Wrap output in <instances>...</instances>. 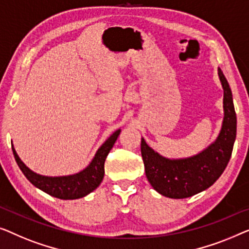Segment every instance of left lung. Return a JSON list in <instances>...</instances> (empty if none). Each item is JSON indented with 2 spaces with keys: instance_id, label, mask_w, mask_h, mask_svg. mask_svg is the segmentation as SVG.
<instances>
[{
  "instance_id": "1",
  "label": "left lung",
  "mask_w": 249,
  "mask_h": 249,
  "mask_svg": "<svg viewBox=\"0 0 249 249\" xmlns=\"http://www.w3.org/2000/svg\"><path fill=\"white\" fill-rule=\"evenodd\" d=\"M218 75L223 89L225 116L218 138L208 148L188 158L169 159L150 148L144 139L141 140L146 178L161 195L186 198L201 193L215 183L229 162L236 140L237 117L229 83L220 68Z\"/></svg>"
}]
</instances>
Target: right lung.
Instances as JSON below:
<instances>
[{
  "instance_id": "add662e5",
  "label": "right lung",
  "mask_w": 249,
  "mask_h": 249,
  "mask_svg": "<svg viewBox=\"0 0 249 249\" xmlns=\"http://www.w3.org/2000/svg\"><path fill=\"white\" fill-rule=\"evenodd\" d=\"M120 133L121 129H117L104 142V144L98 149L93 159L91 160L87 168L80 173L68 175V176L52 177L35 173L21 161L13 148V144L12 151L21 171L34 186L39 188L45 193L54 196V197L61 199H76L90 194L103 181L105 175V160L116 142Z\"/></svg>"
}]
</instances>
